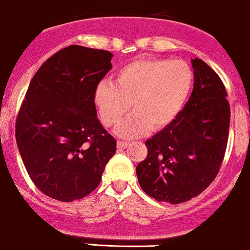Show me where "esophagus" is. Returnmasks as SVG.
<instances>
[{
  "mask_svg": "<svg viewBox=\"0 0 250 250\" xmlns=\"http://www.w3.org/2000/svg\"><path fill=\"white\" fill-rule=\"evenodd\" d=\"M128 145H130V143L122 142V140H118V142H117V147L118 148H126Z\"/></svg>",
  "mask_w": 250,
  "mask_h": 250,
  "instance_id": "esophagus-1",
  "label": "esophagus"
}]
</instances>
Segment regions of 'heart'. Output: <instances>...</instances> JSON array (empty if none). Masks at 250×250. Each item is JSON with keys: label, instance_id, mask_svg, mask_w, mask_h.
Masks as SVG:
<instances>
[{"label": "heart", "instance_id": "b5f03b06", "mask_svg": "<svg viewBox=\"0 0 250 250\" xmlns=\"http://www.w3.org/2000/svg\"><path fill=\"white\" fill-rule=\"evenodd\" d=\"M194 73L181 60H138L117 71L114 83H101L95 104L103 124L117 127L123 138H138L148 130L160 131L177 118L192 89Z\"/></svg>", "mask_w": 250, "mask_h": 250}]
</instances>
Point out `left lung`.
<instances>
[{
	"label": "left lung",
	"mask_w": 250,
	"mask_h": 250,
	"mask_svg": "<svg viewBox=\"0 0 250 250\" xmlns=\"http://www.w3.org/2000/svg\"><path fill=\"white\" fill-rule=\"evenodd\" d=\"M188 102L169 125L146 140V159L136 172L144 192L177 205L213 183L227 147L230 108L225 85L204 61L194 58Z\"/></svg>",
	"instance_id": "obj_1"
}]
</instances>
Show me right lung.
<instances>
[{
  "label": "right lung",
  "mask_w": 250,
  "mask_h": 250,
  "mask_svg": "<svg viewBox=\"0 0 250 250\" xmlns=\"http://www.w3.org/2000/svg\"><path fill=\"white\" fill-rule=\"evenodd\" d=\"M106 50L70 45L35 73L16 120V143L29 177L55 200L96 189L116 139L97 118L95 91L112 69Z\"/></svg>",
  "instance_id": "add662e5"
}]
</instances>
